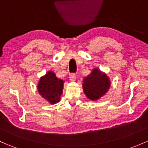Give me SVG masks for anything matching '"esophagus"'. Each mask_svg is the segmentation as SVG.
I'll use <instances>...</instances> for the list:
<instances>
[{"mask_svg": "<svg viewBox=\"0 0 148 148\" xmlns=\"http://www.w3.org/2000/svg\"><path fill=\"white\" fill-rule=\"evenodd\" d=\"M69 79L71 82H74L76 80V74H69Z\"/></svg>", "mask_w": 148, "mask_h": 148, "instance_id": "obj_1", "label": "esophagus"}]
</instances>
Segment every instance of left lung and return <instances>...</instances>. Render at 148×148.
Segmentation results:
<instances>
[{
    "label": "left lung",
    "instance_id": "1",
    "mask_svg": "<svg viewBox=\"0 0 148 148\" xmlns=\"http://www.w3.org/2000/svg\"><path fill=\"white\" fill-rule=\"evenodd\" d=\"M84 92L88 99L96 101L108 91L111 82L106 74L95 68L83 80Z\"/></svg>",
    "mask_w": 148,
    "mask_h": 148
}]
</instances>
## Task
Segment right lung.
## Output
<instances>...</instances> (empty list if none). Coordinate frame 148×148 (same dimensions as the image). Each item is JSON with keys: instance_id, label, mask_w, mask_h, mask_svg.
<instances>
[{"instance_id": "add662e5", "label": "right lung", "mask_w": 148, "mask_h": 148, "mask_svg": "<svg viewBox=\"0 0 148 148\" xmlns=\"http://www.w3.org/2000/svg\"><path fill=\"white\" fill-rule=\"evenodd\" d=\"M64 81L57 78L53 71H48L40 78L37 84V90L45 100L51 104H55L60 101L62 94Z\"/></svg>"}]
</instances>
